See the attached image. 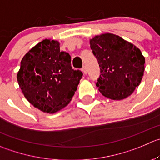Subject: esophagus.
<instances>
[{
  "instance_id": "obj_1",
  "label": "esophagus",
  "mask_w": 160,
  "mask_h": 160,
  "mask_svg": "<svg viewBox=\"0 0 160 160\" xmlns=\"http://www.w3.org/2000/svg\"><path fill=\"white\" fill-rule=\"evenodd\" d=\"M82 72H83V73L84 74V75H86V74L88 73V69H87L86 66H83V69H82Z\"/></svg>"
}]
</instances>
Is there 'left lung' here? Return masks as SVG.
<instances>
[{"label":"left lung","instance_id":"left-lung-1","mask_svg":"<svg viewBox=\"0 0 160 160\" xmlns=\"http://www.w3.org/2000/svg\"><path fill=\"white\" fill-rule=\"evenodd\" d=\"M101 75L96 83L101 94L112 100L129 97L141 83L145 58L140 49L116 34L105 32L90 40Z\"/></svg>","mask_w":160,"mask_h":160}]
</instances>
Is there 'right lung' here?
Segmentation results:
<instances>
[{"label":"right lung","mask_w":160,"mask_h":160,"mask_svg":"<svg viewBox=\"0 0 160 160\" xmlns=\"http://www.w3.org/2000/svg\"><path fill=\"white\" fill-rule=\"evenodd\" d=\"M82 76L72 69L69 54L60 52L58 41L44 39L24 55L17 80L31 105L53 114L70 102Z\"/></svg>","instance_id":"right-lung-1"}]
</instances>
